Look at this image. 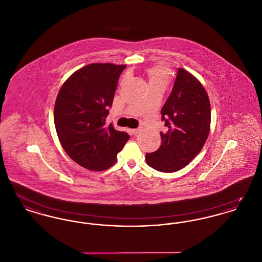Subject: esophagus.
Listing matches in <instances>:
<instances>
[{"label": "esophagus", "mask_w": 262, "mask_h": 262, "mask_svg": "<svg viewBox=\"0 0 262 262\" xmlns=\"http://www.w3.org/2000/svg\"><path fill=\"white\" fill-rule=\"evenodd\" d=\"M140 130H141V127L134 128V129H132V134H133L134 136H137V135L140 133Z\"/></svg>", "instance_id": "1"}]
</instances>
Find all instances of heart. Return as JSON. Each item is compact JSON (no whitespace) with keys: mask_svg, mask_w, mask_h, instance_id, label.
<instances>
[{"mask_svg":"<svg viewBox=\"0 0 262 262\" xmlns=\"http://www.w3.org/2000/svg\"><path fill=\"white\" fill-rule=\"evenodd\" d=\"M146 74L148 76L149 88H166L171 79V71L162 64L150 67L146 70Z\"/></svg>","mask_w":262,"mask_h":262,"instance_id":"heart-1","label":"heart"}]
</instances>
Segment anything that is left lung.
<instances>
[{"mask_svg":"<svg viewBox=\"0 0 262 262\" xmlns=\"http://www.w3.org/2000/svg\"><path fill=\"white\" fill-rule=\"evenodd\" d=\"M166 133H160L159 149L146 153L151 168L172 173L186 167L202 149L210 129L211 110L207 93L200 81L179 68L174 86L161 110Z\"/></svg>","mask_w":262,"mask_h":262,"instance_id":"1","label":"left lung"}]
</instances>
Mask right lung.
<instances>
[{
  "instance_id": "1",
  "label": "right lung",
  "mask_w": 262,
  "mask_h": 262,
  "mask_svg": "<svg viewBox=\"0 0 262 262\" xmlns=\"http://www.w3.org/2000/svg\"><path fill=\"white\" fill-rule=\"evenodd\" d=\"M125 64L91 63L76 71L62 84L54 109V122L66 153L88 170L102 171L117 161L129 136L106 118L112 107Z\"/></svg>"
}]
</instances>
